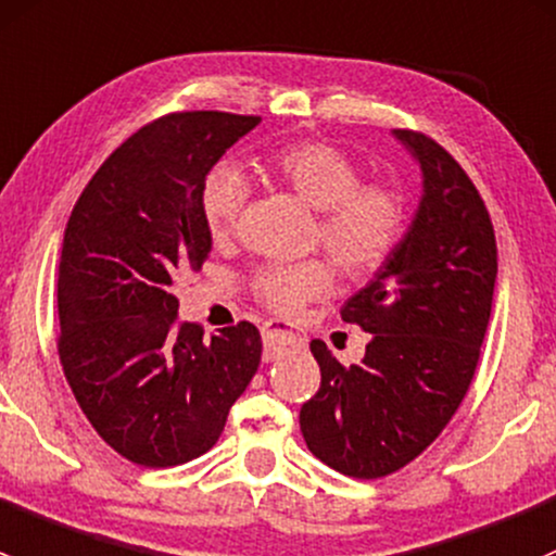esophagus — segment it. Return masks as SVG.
<instances>
[{
	"mask_svg": "<svg viewBox=\"0 0 556 556\" xmlns=\"http://www.w3.org/2000/svg\"><path fill=\"white\" fill-rule=\"evenodd\" d=\"M262 340H265V358L267 362H273V358L278 356L280 351H286V348H302L305 345V340H302L300 334H294L291 329H286V326L280 324H265L262 326Z\"/></svg>",
	"mask_w": 556,
	"mask_h": 556,
	"instance_id": "1",
	"label": "esophagus"
}]
</instances>
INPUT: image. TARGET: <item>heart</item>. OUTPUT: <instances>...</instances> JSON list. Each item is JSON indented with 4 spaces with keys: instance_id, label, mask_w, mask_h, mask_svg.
<instances>
[{
    "instance_id": "1",
    "label": "heart",
    "mask_w": 556,
    "mask_h": 556,
    "mask_svg": "<svg viewBox=\"0 0 556 556\" xmlns=\"http://www.w3.org/2000/svg\"><path fill=\"white\" fill-rule=\"evenodd\" d=\"M273 179L300 194L318 211L316 243L345 278L358 280L380 273L399 251L409 225L404 192L391 181H362V168L337 147L324 141H296L265 160ZM249 198V181L232 165L222 163L205 174L200 187V216L214 240L236 232ZM334 283L324 260L267 265L251 280L256 302L280 318L300 316Z\"/></svg>"
}]
</instances>
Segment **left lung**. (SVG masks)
<instances>
[{"label":"left lung","mask_w":556,"mask_h":556,"mask_svg":"<svg viewBox=\"0 0 556 556\" xmlns=\"http://www.w3.org/2000/svg\"><path fill=\"white\" fill-rule=\"evenodd\" d=\"M396 139L422 168V200L393 260L342 305L369 331L362 364L320 340V388L302 404L307 450L353 479H380L437 442L477 371L497 276L495 230L457 160L420 130Z\"/></svg>","instance_id":"1"}]
</instances>
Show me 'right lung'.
<instances>
[{
    "label": "right lung",
    "mask_w": 556,
    "mask_h": 556,
    "mask_svg": "<svg viewBox=\"0 0 556 556\" xmlns=\"http://www.w3.org/2000/svg\"><path fill=\"white\" fill-rule=\"evenodd\" d=\"M256 114L170 112L88 181L59 262V358L79 409L125 460L168 468L216 444L262 362L249 320L203 342L174 286L211 251L200 187Z\"/></svg>",
    "instance_id": "add662e5"
}]
</instances>
